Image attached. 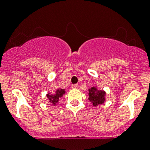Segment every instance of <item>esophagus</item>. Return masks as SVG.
Listing matches in <instances>:
<instances>
[{
    "label": "esophagus",
    "instance_id": "1",
    "mask_svg": "<svg viewBox=\"0 0 150 150\" xmlns=\"http://www.w3.org/2000/svg\"><path fill=\"white\" fill-rule=\"evenodd\" d=\"M72 88H74V89L78 88V84H73L72 86Z\"/></svg>",
    "mask_w": 150,
    "mask_h": 150
}]
</instances>
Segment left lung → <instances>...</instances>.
Returning a JSON list of instances; mask_svg holds the SVG:
<instances>
[{"label":"left lung","mask_w":150,"mask_h":150,"mask_svg":"<svg viewBox=\"0 0 150 150\" xmlns=\"http://www.w3.org/2000/svg\"><path fill=\"white\" fill-rule=\"evenodd\" d=\"M106 92L99 90L96 87H91L88 89V100L93 104V107L103 104L105 101Z\"/></svg>","instance_id":"left-lung-1"}]
</instances>
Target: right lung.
<instances>
[{
	"label": "right lung",
	"instance_id": "1",
	"mask_svg": "<svg viewBox=\"0 0 150 150\" xmlns=\"http://www.w3.org/2000/svg\"><path fill=\"white\" fill-rule=\"evenodd\" d=\"M64 93H65V91H64V89L59 88L56 91L55 93H52V94L49 93H47L46 96L47 98H48V102H49L50 104L55 106L56 104L59 102L60 98H61Z\"/></svg>",
	"mask_w": 150,
	"mask_h": 150
}]
</instances>
